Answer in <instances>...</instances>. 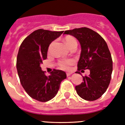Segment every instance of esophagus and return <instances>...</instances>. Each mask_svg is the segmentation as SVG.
I'll use <instances>...</instances> for the list:
<instances>
[{
    "mask_svg": "<svg viewBox=\"0 0 125 125\" xmlns=\"http://www.w3.org/2000/svg\"><path fill=\"white\" fill-rule=\"evenodd\" d=\"M73 74V73H71V72H69V73H66V76H70V75H71Z\"/></svg>",
    "mask_w": 125,
    "mask_h": 125,
    "instance_id": "esophagus-1",
    "label": "esophagus"
}]
</instances>
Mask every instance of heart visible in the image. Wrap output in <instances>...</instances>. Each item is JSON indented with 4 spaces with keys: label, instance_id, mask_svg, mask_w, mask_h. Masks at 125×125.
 Here are the masks:
<instances>
[{
    "label": "heart",
    "instance_id": "b5f03b06",
    "mask_svg": "<svg viewBox=\"0 0 125 125\" xmlns=\"http://www.w3.org/2000/svg\"><path fill=\"white\" fill-rule=\"evenodd\" d=\"M65 44L67 46V47L69 48V49L74 48V47H77L78 46V42L76 40V39L74 38L73 37L71 36H68L64 39V40ZM74 62V61L72 59H67V60H61L59 62V67L61 69H67L69 68V66L72 65Z\"/></svg>",
    "mask_w": 125,
    "mask_h": 125
}]
</instances>
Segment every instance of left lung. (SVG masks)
Here are the masks:
<instances>
[{
  "instance_id": "left-lung-1",
  "label": "left lung",
  "mask_w": 125,
  "mask_h": 125,
  "mask_svg": "<svg viewBox=\"0 0 125 125\" xmlns=\"http://www.w3.org/2000/svg\"><path fill=\"white\" fill-rule=\"evenodd\" d=\"M64 34L74 36L80 43L78 71H90L89 76H83V82L75 87L76 92L87 101L98 100L106 91L113 71L112 58L106 42L100 34L87 27L66 31Z\"/></svg>"
}]
</instances>
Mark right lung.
<instances>
[{"instance_id": "right-lung-1", "label": "right lung", "mask_w": 125, "mask_h": 125, "mask_svg": "<svg viewBox=\"0 0 125 125\" xmlns=\"http://www.w3.org/2000/svg\"><path fill=\"white\" fill-rule=\"evenodd\" d=\"M62 33L36 30L23 41L19 49L16 67L21 83L29 95L39 101L46 102L52 99L61 81L66 78V73L57 69L46 76L40 66L47 58L51 43Z\"/></svg>"}]
</instances>
